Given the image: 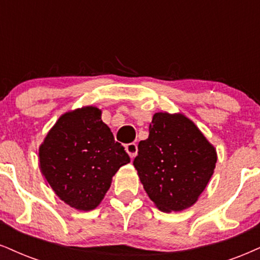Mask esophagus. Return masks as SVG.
<instances>
[{
    "label": "esophagus",
    "instance_id": "obj_1",
    "mask_svg": "<svg viewBox=\"0 0 260 260\" xmlns=\"http://www.w3.org/2000/svg\"><path fill=\"white\" fill-rule=\"evenodd\" d=\"M125 150L127 152V154L130 155L131 159H134L135 156L137 155V145L136 143H127L126 146H125Z\"/></svg>",
    "mask_w": 260,
    "mask_h": 260
}]
</instances>
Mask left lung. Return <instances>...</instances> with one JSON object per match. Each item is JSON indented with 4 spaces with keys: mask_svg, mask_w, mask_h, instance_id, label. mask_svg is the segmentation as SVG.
Segmentation results:
<instances>
[{
    "mask_svg": "<svg viewBox=\"0 0 260 260\" xmlns=\"http://www.w3.org/2000/svg\"><path fill=\"white\" fill-rule=\"evenodd\" d=\"M217 150L183 113L158 112L134 160L141 183L162 212L193 206L212 177Z\"/></svg>",
    "mask_w": 260,
    "mask_h": 260,
    "instance_id": "1",
    "label": "left lung"
}]
</instances>
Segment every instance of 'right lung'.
I'll use <instances>...</instances> for the list:
<instances>
[{
	"label": "right lung",
	"instance_id": "add662e5",
	"mask_svg": "<svg viewBox=\"0 0 260 260\" xmlns=\"http://www.w3.org/2000/svg\"><path fill=\"white\" fill-rule=\"evenodd\" d=\"M95 106L60 115L38 148L42 175L60 200L79 211L101 204L112 177L130 156Z\"/></svg>",
	"mask_w": 260,
	"mask_h": 260
}]
</instances>
